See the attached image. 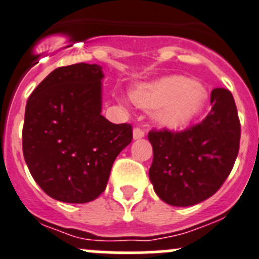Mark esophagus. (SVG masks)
Wrapping results in <instances>:
<instances>
[{
    "mask_svg": "<svg viewBox=\"0 0 259 259\" xmlns=\"http://www.w3.org/2000/svg\"><path fill=\"white\" fill-rule=\"evenodd\" d=\"M144 135H146V132L143 129H141V127H134V130H133V137H134V139H141Z\"/></svg>",
    "mask_w": 259,
    "mask_h": 259,
    "instance_id": "obj_1",
    "label": "esophagus"
}]
</instances>
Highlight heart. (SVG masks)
Here are the masks:
<instances>
[{
    "label": "heart",
    "instance_id": "obj_1",
    "mask_svg": "<svg viewBox=\"0 0 259 259\" xmlns=\"http://www.w3.org/2000/svg\"><path fill=\"white\" fill-rule=\"evenodd\" d=\"M207 92L193 79L171 75L134 89L133 100L146 110L157 111L162 126L178 129L197 117L207 102Z\"/></svg>",
    "mask_w": 259,
    "mask_h": 259
}]
</instances>
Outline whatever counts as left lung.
<instances>
[{"instance_id": "obj_1", "label": "left lung", "mask_w": 259, "mask_h": 259, "mask_svg": "<svg viewBox=\"0 0 259 259\" xmlns=\"http://www.w3.org/2000/svg\"><path fill=\"white\" fill-rule=\"evenodd\" d=\"M212 108L202 122L183 132L152 129L149 179L163 202L194 206L212 197L230 175L240 144V121L230 91L211 92Z\"/></svg>"}]
</instances>
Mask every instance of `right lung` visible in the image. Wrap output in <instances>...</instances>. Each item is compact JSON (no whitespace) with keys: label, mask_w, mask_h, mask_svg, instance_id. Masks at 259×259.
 <instances>
[{"label":"right lung","mask_w":259,"mask_h":259,"mask_svg":"<svg viewBox=\"0 0 259 259\" xmlns=\"http://www.w3.org/2000/svg\"><path fill=\"white\" fill-rule=\"evenodd\" d=\"M100 65L57 67L33 91L25 107L23 153L43 192L87 203L106 189L113 161L130 144V124L101 115Z\"/></svg>","instance_id":"obj_1"}]
</instances>
